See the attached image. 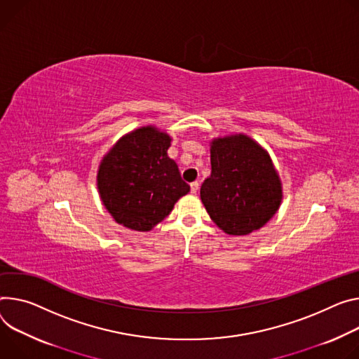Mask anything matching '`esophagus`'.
<instances>
[{
	"label": "esophagus",
	"mask_w": 359,
	"mask_h": 359,
	"mask_svg": "<svg viewBox=\"0 0 359 359\" xmlns=\"http://www.w3.org/2000/svg\"><path fill=\"white\" fill-rule=\"evenodd\" d=\"M198 190H199V183L198 182H193V183H190V191L194 194V193H198Z\"/></svg>",
	"instance_id": "34e87169"
}]
</instances>
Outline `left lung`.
Masks as SVG:
<instances>
[{"label": "left lung", "instance_id": "1", "mask_svg": "<svg viewBox=\"0 0 359 359\" xmlns=\"http://www.w3.org/2000/svg\"><path fill=\"white\" fill-rule=\"evenodd\" d=\"M210 176L201 199L219 229L245 236L264 227L279 210L282 182L265 147L245 133L210 142Z\"/></svg>", "mask_w": 359, "mask_h": 359}]
</instances>
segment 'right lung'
<instances>
[{
    "instance_id": "obj_1",
    "label": "right lung",
    "mask_w": 359,
    "mask_h": 359,
    "mask_svg": "<svg viewBox=\"0 0 359 359\" xmlns=\"http://www.w3.org/2000/svg\"><path fill=\"white\" fill-rule=\"evenodd\" d=\"M172 137L150 124L121 136L97 169V189L113 219L137 232L165 220L190 191L168 150Z\"/></svg>"
}]
</instances>
